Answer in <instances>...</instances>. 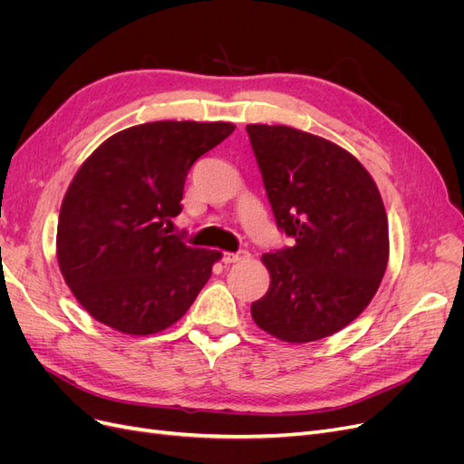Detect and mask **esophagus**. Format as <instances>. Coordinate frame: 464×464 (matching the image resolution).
<instances>
[{
	"instance_id": "1",
	"label": "esophagus",
	"mask_w": 464,
	"mask_h": 464,
	"mask_svg": "<svg viewBox=\"0 0 464 464\" xmlns=\"http://www.w3.org/2000/svg\"><path fill=\"white\" fill-rule=\"evenodd\" d=\"M247 257H249V251H246V249L236 251V254H230V251H227V254L222 256V261L227 263V265H230V263H240V261H244Z\"/></svg>"
}]
</instances>
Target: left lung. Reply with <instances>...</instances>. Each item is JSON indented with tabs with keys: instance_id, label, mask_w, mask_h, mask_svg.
<instances>
[{
	"instance_id": "8db88e82",
	"label": "left lung",
	"mask_w": 464,
	"mask_h": 464,
	"mask_svg": "<svg viewBox=\"0 0 464 464\" xmlns=\"http://www.w3.org/2000/svg\"><path fill=\"white\" fill-rule=\"evenodd\" d=\"M276 227L296 244L265 254L271 275L251 304L257 327L312 343L366 310L389 261V222L373 178L327 139L288 125H246Z\"/></svg>"
}]
</instances>
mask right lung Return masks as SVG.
Listing matches in <instances>:
<instances>
[{
    "instance_id": "add662e5",
    "label": "right lung",
    "mask_w": 464,
    "mask_h": 464,
    "mask_svg": "<svg viewBox=\"0 0 464 464\" xmlns=\"http://www.w3.org/2000/svg\"><path fill=\"white\" fill-rule=\"evenodd\" d=\"M236 125L150 121L108 137L81 164L60 208V271L77 302L125 334H154L184 315L222 257L170 234L186 176Z\"/></svg>"
}]
</instances>
